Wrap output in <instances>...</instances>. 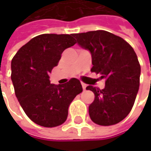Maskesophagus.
Returning <instances> with one entry per match:
<instances>
[{
  "label": "esophagus",
  "mask_w": 151,
  "mask_h": 151,
  "mask_svg": "<svg viewBox=\"0 0 151 151\" xmlns=\"http://www.w3.org/2000/svg\"><path fill=\"white\" fill-rule=\"evenodd\" d=\"M81 85H82V87H83V89H84V90H86V88L87 85H86V84H85V83H81Z\"/></svg>",
  "instance_id": "34e87169"
}]
</instances>
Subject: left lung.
I'll return each mask as SVG.
<instances>
[{
	"mask_svg": "<svg viewBox=\"0 0 151 151\" xmlns=\"http://www.w3.org/2000/svg\"><path fill=\"white\" fill-rule=\"evenodd\" d=\"M73 37L78 45L90 51L91 71L105 79L103 89L86 87L94 93L88 108L91 120L101 126L120 122L131 111L139 90L141 66L135 50L124 39L105 30Z\"/></svg>",
	"mask_w": 151,
	"mask_h": 151,
	"instance_id": "left-lung-1",
	"label": "left lung"
}]
</instances>
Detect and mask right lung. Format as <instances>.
<instances>
[{
    "instance_id": "1",
    "label": "right lung",
    "mask_w": 151,
    "mask_h": 151,
    "mask_svg": "<svg viewBox=\"0 0 151 151\" xmlns=\"http://www.w3.org/2000/svg\"><path fill=\"white\" fill-rule=\"evenodd\" d=\"M73 35L43 34L20 48L11 61V80L16 98L35 123L53 128L63 124L73 99L82 92L78 79L50 84L49 73L63 51L76 44Z\"/></svg>"
}]
</instances>
